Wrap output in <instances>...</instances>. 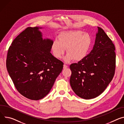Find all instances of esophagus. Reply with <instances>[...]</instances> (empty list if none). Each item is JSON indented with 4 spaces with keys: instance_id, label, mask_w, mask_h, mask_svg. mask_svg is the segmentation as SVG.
<instances>
[{
    "instance_id": "obj_1",
    "label": "esophagus",
    "mask_w": 124,
    "mask_h": 124,
    "mask_svg": "<svg viewBox=\"0 0 124 124\" xmlns=\"http://www.w3.org/2000/svg\"><path fill=\"white\" fill-rule=\"evenodd\" d=\"M67 68H68V66L65 65V64H64V65H63V68H64V69H66Z\"/></svg>"
}]
</instances>
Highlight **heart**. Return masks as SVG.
Returning <instances> with one entry per match:
<instances>
[{"label": "heart", "mask_w": 124, "mask_h": 124, "mask_svg": "<svg viewBox=\"0 0 124 124\" xmlns=\"http://www.w3.org/2000/svg\"><path fill=\"white\" fill-rule=\"evenodd\" d=\"M92 39L87 33L81 31H66L61 33L58 39L52 44L51 49L53 55L56 58L62 57L67 49L65 61H75L83 60L88 53L91 46Z\"/></svg>", "instance_id": "obj_1"}]
</instances>
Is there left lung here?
Wrapping results in <instances>:
<instances>
[{"instance_id": "obj_1", "label": "left lung", "mask_w": 124, "mask_h": 124, "mask_svg": "<svg viewBox=\"0 0 124 124\" xmlns=\"http://www.w3.org/2000/svg\"><path fill=\"white\" fill-rule=\"evenodd\" d=\"M98 30L91 52L78 63L70 66L71 87L78 96L85 99L102 93L115 72L114 44L102 28L98 27Z\"/></svg>"}]
</instances>
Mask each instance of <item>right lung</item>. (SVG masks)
Wrapping results in <instances>:
<instances>
[{
  "mask_svg": "<svg viewBox=\"0 0 124 124\" xmlns=\"http://www.w3.org/2000/svg\"><path fill=\"white\" fill-rule=\"evenodd\" d=\"M36 27H28L10 46L6 68L18 92L38 100L46 96L62 72L63 63L50 52L53 41L43 39Z\"/></svg>",
  "mask_w": 124,
  "mask_h": 124,
  "instance_id": "1",
  "label": "right lung"
}]
</instances>
